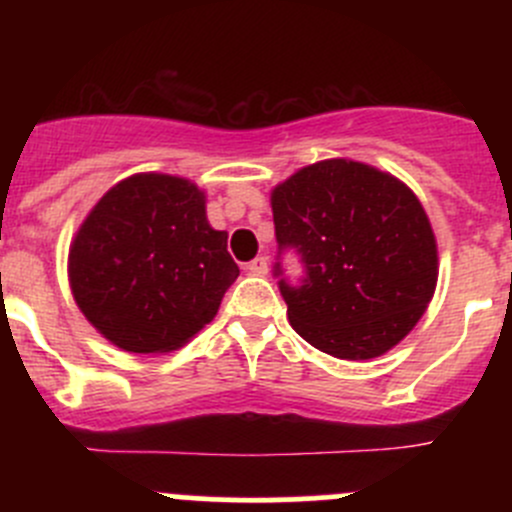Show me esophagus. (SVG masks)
Instances as JSON below:
<instances>
[{
	"label": "esophagus",
	"instance_id": "1",
	"mask_svg": "<svg viewBox=\"0 0 512 512\" xmlns=\"http://www.w3.org/2000/svg\"><path fill=\"white\" fill-rule=\"evenodd\" d=\"M247 272H250V275H255V277H265L267 272H270V262H267L265 257H255V260L247 265Z\"/></svg>",
	"mask_w": 512,
	"mask_h": 512
}]
</instances>
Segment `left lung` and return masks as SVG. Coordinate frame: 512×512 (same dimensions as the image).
I'll list each match as a JSON object with an SVG mask.
<instances>
[{
	"mask_svg": "<svg viewBox=\"0 0 512 512\" xmlns=\"http://www.w3.org/2000/svg\"><path fill=\"white\" fill-rule=\"evenodd\" d=\"M270 205L277 242L297 247L307 267L302 287L280 280L289 324L304 342L364 361L416 327L436 292L438 245L404 180L329 158L275 185Z\"/></svg>",
	"mask_w": 512,
	"mask_h": 512,
	"instance_id": "8db88e82",
	"label": "left lung"
}]
</instances>
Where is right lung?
<instances>
[{"label": "right lung", "mask_w": 512, "mask_h": 512, "mask_svg": "<svg viewBox=\"0 0 512 512\" xmlns=\"http://www.w3.org/2000/svg\"><path fill=\"white\" fill-rule=\"evenodd\" d=\"M240 270L227 232L188 178L136 173L91 208L69 247V285L81 314L113 347L165 354L218 314Z\"/></svg>", "instance_id": "add662e5"}]
</instances>
